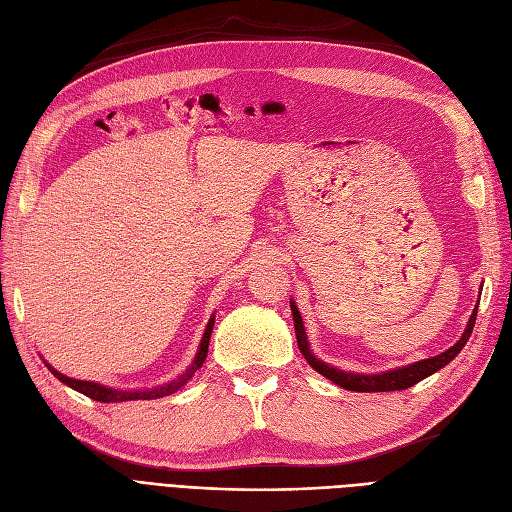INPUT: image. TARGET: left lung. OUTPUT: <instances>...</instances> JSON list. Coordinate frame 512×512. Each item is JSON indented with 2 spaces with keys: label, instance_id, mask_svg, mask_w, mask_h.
I'll list each match as a JSON object with an SVG mask.
<instances>
[{
  "label": "left lung",
  "instance_id": "8db88e82",
  "mask_svg": "<svg viewBox=\"0 0 512 512\" xmlns=\"http://www.w3.org/2000/svg\"><path fill=\"white\" fill-rule=\"evenodd\" d=\"M292 307V320H294V333H297V344H299V350L303 354V359L312 365L318 374H322L324 378H329L331 382L339 384L342 389H348V391H359V393H384V391H404V389H410V386H414L416 382H421L423 378L436 374L438 369H442L444 365L451 363L455 356L461 352V348L466 346V342L472 335V329H474V322H476V309L474 314L470 316V322H468V329L466 333L461 335L459 342L448 348L446 352L438 354V356H431V359H425V361H418V363H412L408 367H401V369H393V371H384V374H378V376H363V374H350V371H342V369H335V367H329L327 363L318 361L316 356L309 352V346H307V337H305V329H303V318L299 314V309L294 303H290Z\"/></svg>",
  "mask_w": 512,
  "mask_h": 512
}]
</instances>
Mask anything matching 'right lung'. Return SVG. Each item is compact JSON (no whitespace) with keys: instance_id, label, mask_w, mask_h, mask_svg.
Wrapping results in <instances>:
<instances>
[{"instance_id":"add662e5","label":"right lung","mask_w":512,"mask_h":512,"mask_svg":"<svg viewBox=\"0 0 512 512\" xmlns=\"http://www.w3.org/2000/svg\"><path fill=\"white\" fill-rule=\"evenodd\" d=\"M211 331H213V318L209 320L207 329H205V335H203V342H200V348H198V354L194 363L190 365V369H185V374H181L177 380L168 382L164 386H156V389H147V391H115V389H106V386L102 384H96V382H87V380H74V378H68L64 374H59V371H55L49 363H46V367L51 369V374L61 380L64 384H68L70 389L79 391L91 399L96 401H104V404H115V401H134V399H160V397H166V395H173L177 393L183 384H188V380L196 374V371L203 367L205 359H207V350H209V337H211Z\"/></svg>"}]
</instances>
